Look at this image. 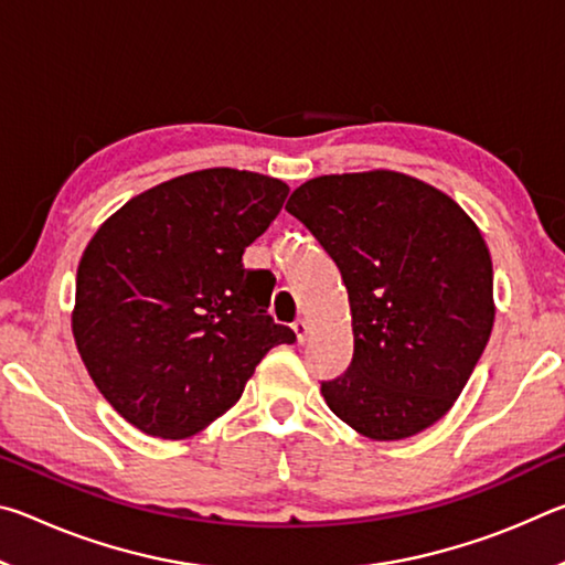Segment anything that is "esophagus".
I'll list each match as a JSON object with an SVG mask.
<instances>
[{
	"instance_id": "esophagus-1",
	"label": "esophagus",
	"mask_w": 565,
	"mask_h": 565,
	"mask_svg": "<svg viewBox=\"0 0 565 565\" xmlns=\"http://www.w3.org/2000/svg\"><path fill=\"white\" fill-rule=\"evenodd\" d=\"M294 333H296V341L306 343V339H309V323H306L303 319H296L294 321Z\"/></svg>"
}]
</instances>
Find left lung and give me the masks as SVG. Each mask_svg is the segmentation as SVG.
<instances>
[{
    "label": "left lung",
    "mask_w": 565,
    "mask_h": 565,
    "mask_svg": "<svg viewBox=\"0 0 565 565\" xmlns=\"http://www.w3.org/2000/svg\"><path fill=\"white\" fill-rule=\"evenodd\" d=\"M286 212L347 284L353 359L321 394L374 441L434 426L471 379L493 329V266L481 232L444 191L398 171L329 174Z\"/></svg>",
    "instance_id": "8db88e82"
}]
</instances>
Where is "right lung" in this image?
<instances>
[{
	"mask_svg": "<svg viewBox=\"0 0 565 565\" xmlns=\"http://www.w3.org/2000/svg\"><path fill=\"white\" fill-rule=\"evenodd\" d=\"M286 194L284 181L254 171H191L134 196L84 248L76 349L139 431H202L242 398L266 351L296 341L269 317V271L242 262Z\"/></svg>",
	"mask_w": 565,
	"mask_h": 565,
	"instance_id": "right-lung-1",
	"label": "right lung"
}]
</instances>
